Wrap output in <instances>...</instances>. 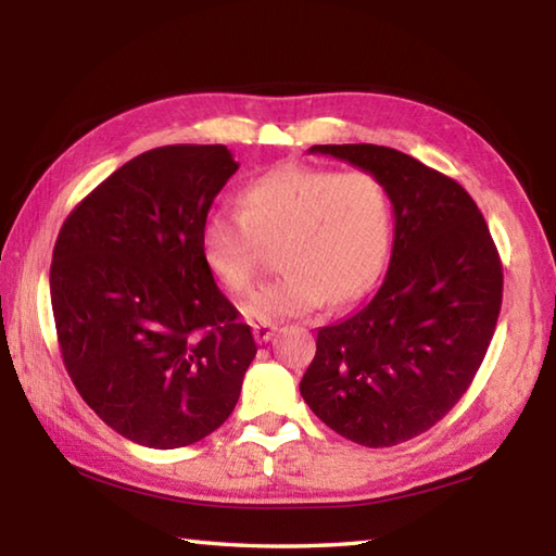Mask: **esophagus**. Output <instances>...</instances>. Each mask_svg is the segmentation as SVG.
Wrapping results in <instances>:
<instances>
[{"instance_id": "obj_1", "label": "esophagus", "mask_w": 556, "mask_h": 556, "mask_svg": "<svg viewBox=\"0 0 556 556\" xmlns=\"http://www.w3.org/2000/svg\"><path fill=\"white\" fill-rule=\"evenodd\" d=\"M277 326L275 324H255L252 326V333H255V341L257 343H267L271 336H275Z\"/></svg>"}]
</instances>
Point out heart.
<instances>
[{"mask_svg":"<svg viewBox=\"0 0 556 556\" xmlns=\"http://www.w3.org/2000/svg\"><path fill=\"white\" fill-rule=\"evenodd\" d=\"M388 188L368 172L281 164L240 191V211L215 208L199 230L203 265L242 296L255 287L267 248L279 244L285 271L262 287L244 314L281 321L363 299L378 285L390 255Z\"/></svg>","mask_w":556,"mask_h":556,"instance_id":"1","label":"heart"}]
</instances>
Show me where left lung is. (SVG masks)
I'll return each mask as SVG.
<instances>
[{"instance_id":"8db88e82","label":"left lung","mask_w":556,"mask_h":556,"mask_svg":"<svg viewBox=\"0 0 556 556\" xmlns=\"http://www.w3.org/2000/svg\"><path fill=\"white\" fill-rule=\"evenodd\" d=\"M308 152L380 178L394 242L378 294L318 331L301 397L355 444H402L444 419L481 368L503 304L501 255L466 188L414 156L378 144Z\"/></svg>"}]
</instances>
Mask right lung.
Segmentation results:
<instances>
[{
	"label": "right lung",
	"mask_w": 556,
	"mask_h": 556,
	"mask_svg": "<svg viewBox=\"0 0 556 556\" xmlns=\"http://www.w3.org/2000/svg\"><path fill=\"white\" fill-rule=\"evenodd\" d=\"M235 172L223 144L149 149L75 205L55 240L63 365L88 407L135 444L208 437L230 417L257 353L199 248Z\"/></svg>",
	"instance_id": "right-lung-1"
}]
</instances>
